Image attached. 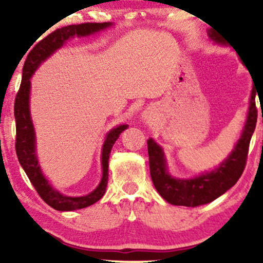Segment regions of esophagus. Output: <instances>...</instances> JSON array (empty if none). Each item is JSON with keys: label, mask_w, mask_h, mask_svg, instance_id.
I'll use <instances>...</instances> for the list:
<instances>
[{"label": "esophagus", "mask_w": 263, "mask_h": 263, "mask_svg": "<svg viewBox=\"0 0 263 263\" xmlns=\"http://www.w3.org/2000/svg\"><path fill=\"white\" fill-rule=\"evenodd\" d=\"M146 118H147V117H146V116H145V120H146Z\"/></svg>", "instance_id": "esophagus-1"}]
</instances>
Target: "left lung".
I'll list each match as a JSON object with an SVG mask.
<instances>
[{"mask_svg":"<svg viewBox=\"0 0 263 263\" xmlns=\"http://www.w3.org/2000/svg\"><path fill=\"white\" fill-rule=\"evenodd\" d=\"M210 37L214 42L224 44V41L219 35L211 33ZM255 96L256 91L253 87L249 112L242 136L228 159L214 171L207 172L193 179H176L171 177L167 174L163 149L152 139L147 140L151 178L163 199L176 206L196 207L212 202L236 184L246 168L250 140L256 127L257 107Z\"/></svg>","mask_w":263,"mask_h":263,"instance_id":"left-lung-1","label":"left lung"}]
</instances>
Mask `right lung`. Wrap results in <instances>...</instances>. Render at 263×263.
<instances>
[{"label":"right lung","instance_id":"1","mask_svg":"<svg viewBox=\"0 0 263 263\" xmlns=\"http://www.w3.org/2000/svg\"><path fill=\"white\" fill-rule=\"evenodd\" d=\"M110 23H85L79 25H69V26L57 28L51 33L43 38L41 42L33 46L26 57L23 68V80L20 88L16 93L15 103H14V117H15L16 138H15V151L17 159L21 166L26 172L28 179L32 185L37 190L38 195L48 203L50 207L56 211H75L86 208L96 203L105 194L107 178H109V157L114 143L120 138V134L127 125H118L107 134L103 145L102 165L103 177L99 185L95 192L81 197H68L56 192L48 181L42 175L41 167L38 165L37 156H35V141L34 129L30 117V107H28V96H30V78L39 64L45 61L56 49H60L63 43L74 35H88L95 32L102 31L109 27Z\"/></svg>","mask_w":263,"mask_h":263}]
</instances>
